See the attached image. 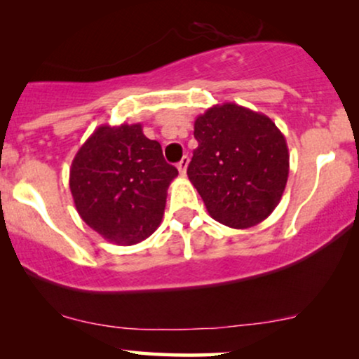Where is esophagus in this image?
I'll return each mask as SVG.
<instances>
[{
	"instance_id": "34e87169",
	"label": "esophagus",
	"mask_w": 359,
	"mask_h": 359,
	"mask_svg": "<svg viewBox=\"0 0 359 359\" xmlns=\"http://www.w3.org/2000/svg\"><path fill=\"white\" fill-rule=\"evenodd\" d=\"M187 167H189V157L184 156L182 159H180L179 164H177V169H179L180 175H185V172H187Z\"/></svg>"
}]
</instances>
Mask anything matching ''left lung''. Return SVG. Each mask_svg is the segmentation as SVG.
Returning a JSON list of instances; mask_svg holds the SVG:
<instances>
[{"mask_svg": "<svg viewBox=\"0 0 359 359\" xmlns=\"http://www.w3.org/2000/svg\"><path fill=\"white\" fill-rule=\"evenodd\" d=\"M187 175L210 217L245 229L279 205L289 177L287 142L266 114L236 103L215 104L195 119Z\"/></svg>", "mask_w": 359, "mask_h": 359, "instance_id": "left-lung-1", "label": "left lung"}]
</instances>
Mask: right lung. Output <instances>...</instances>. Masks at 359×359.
<instances>
[{"label": "right lung", "mask_w": 359, "mask_h": 359, "mask_svg": "<svg viewBox=\"0 0 359 359\" xmlns=\"http://www.w3.org/2000/svg\"><path fill=\"white\" fill-rule=\"evenodd\" d=\"M177 175L140 123L103 124L72 161L70 192L90 228L109 243L130 246L161 224L167 189Z\"/></svg>", "instance_id": "right-lung-1"}]
</instances>
